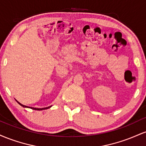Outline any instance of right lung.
<instances>
[{
	"mask_svg": "<svg viewBox=\"0 0 146 146\" xmlns=\"http://www.w3.org/2000/svg\"><path fill=\"white\" fill-rule=\"evenodd\" d=\"M18 103L19 104L21 105V106H23V107H27V108H28V106H25V105H23V104H22L19 103V102H18ZM50 107H51V106H49V107H46V108H32V109H33V110H42L47 109V108H50Z\"/></svg>",
	"mask_w": 146,
	"mask_h": 146,
	"instance_id": "1",
	"label": "right lung"
}]
</instances>
